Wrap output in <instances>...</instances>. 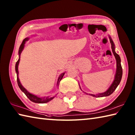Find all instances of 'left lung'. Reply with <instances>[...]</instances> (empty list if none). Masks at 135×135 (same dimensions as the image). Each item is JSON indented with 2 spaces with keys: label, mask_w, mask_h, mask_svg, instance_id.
<instances>
[{
  "label": "left lung",
  "mask_w": 135,
  "mask_h": 135,
  "mask_svg": "<svg viewBox=\"0 0 135 135\" xmlns=\"http://www.w3.org/2000/svg\"><path fill=\"white\" fill-rule=\"evenodd\" d=\"M109 38H110V43L111 45L112 51H113V53L114 54V56H115V57L116 61H117V71H116V74H115V79H114L113 84H111L110 87L106 91H105V92L96 94V95H95V94H89L90 95L92 96L93 97H104V96H110V94L113 93L114 92V91L116 89V88L119 84L120 82H121V80L122 78V66L121 64V59H120V57L118 54L115 53V47H114V44L113 43V41H112V39H111L110 37H109Z\"/></svg>",
  "instance_id": "8db88e82"
}]
</instances>
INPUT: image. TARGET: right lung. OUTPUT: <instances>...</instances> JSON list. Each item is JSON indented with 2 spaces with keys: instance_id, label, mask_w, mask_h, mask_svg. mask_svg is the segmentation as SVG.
<instances>
[{
  "instance_id": "obj_1",
  "label": "right lung",
  "mask_w": 135,
  "mask_h": 135,
  "mask_svg": "<svg viewBox=\"0 0 135 135\" xmlns=\"http://www.w3.org/2000/svg\"><path fill=\"white\" fill-rule=\"evenodd\" d=\"M28 39L29 38H25L23 40V41H22L21 45H20V47L19 48V50H18V54H19V59L18 60V61H17L16 64V73H17V83H18V85L19 88H20V89H21L23 92L25 93V95L27 96V97H28V99H29L31 101H32L34 103H47L50 100H52L54 97H43V98H40V97L36 96L35 95H33V94H31L30 93L28 92V91L25 89L21 85V83L20 82V80L18 78V64H19V62H20V54H21V51L23 50V49L24 47V44L25 43L26 41H27ZM65 73H62L61 74V75H60L59 78L58 79V81H57V85H59L60 84V82L61 81V79L62 78L63 76H64Z\"/></svg>"
}]
</instances>
